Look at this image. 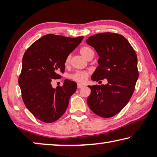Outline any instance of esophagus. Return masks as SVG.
Instances as JSON below:
<instances>
[{
	"instance_id": "esophagus-1",
	"label": "esophagus",
	"mask_w": 157,
	"mask_h": 157,
	"mask_svg": "<svg viewBox=\"0 0 157 157\" xmlns=\"http://www.w3.org/2000/svg\"><path fill=\"white\" fill-rule=\"evenodd\" d=\"M83 86H84V85H83V84H79V83H78V89H79V88H82V87H83Z\"/></svg>"
}]
</instances>
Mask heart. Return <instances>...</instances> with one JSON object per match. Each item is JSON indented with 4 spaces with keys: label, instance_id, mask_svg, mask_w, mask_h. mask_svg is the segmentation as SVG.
Listing matches in <instances>:
<instances>
[{
    "label": "heart",
    "instance_id": "1",
    "mask_svg": "<svg viewBox=\"0 0 157 157\" xmlns=\"http://www.w3.org/2000/svg\"><path fill=\"white\" fill-rule=\"evenodd\" d=\"M93 50L90 48L89 47L87 46H84L82 47L80 50H79V52H80L81 55L85 59L87 57V56L90 54V53L92 52ZM71 55H69L66 58L65 60V65L67 66L69 65V63L71 62ZM89 75V73L87 72V71H78L75 73L72 74L69 76V78L72 79L73 81L78 82H84L86 80L87 78H88Z\"/></svg>",
    "mask_w": 157,
    "mask_h": 157
}]
</instances>
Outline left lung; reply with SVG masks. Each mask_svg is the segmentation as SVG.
I'll use <instances>...</instances> for the list:
<instances>
[{"mask_svg": "<svg viewBox=\"0 0 157 157\" xmlns=\"http://www.w3.org/2000/svg\"><path fill=\"white\" fill-rule=\"evenodd\" d=\"M99 56L91 79H107L108 83L88 86L91 94L87 104L93 112L103 118L118 113L131 98L139 78L136 52L128 41L118 34H95L86 40Z\"/></svg>", "mask_w": 157, "mask_h": 157, "instance_id": "left-lung-1", "label": "left lung"}]
</instances>
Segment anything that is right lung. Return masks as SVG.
<instances>
[{"label": "right lung", "instance_id": "1", "mask_svg": "<svg viewBox=\"0 0 157 157\" xmlns=\"http://www.w3.org/2000/svg\"><path fill=\"white\" fill-rule=\"evenodd\" d=\"M83 38L46 34L24 53L18 84L25 105L39 120L53 123L67 109L77 83L65 79L62 86L54 89L51 82L62 77L59 73L64 72L66 58Z\"/></svg>", "mask_w": 157, "mask_h": 157}]
</instances>
